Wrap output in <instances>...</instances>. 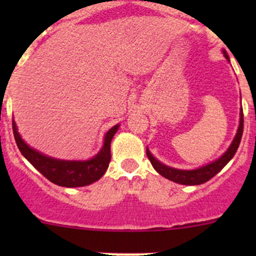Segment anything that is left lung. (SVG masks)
<instances>
[{
    "mask_svg": "<svg viewBox=\"0 0 256 256\" xmlns=\"http://www.w3.org/2000/svg\"><path fill=\"white\" fill-rule=\"evenodd\" d=\"M224 56L229 60V56L226 54V50H223ZM242 128H244V116H242V109L240 110V121H239V128L238 131H236V135L234 138L233 142H232L229 148L226 150L223 154V156L219 157L216 161L210 162V164H206V166L200 167L197 170H177L172 168V167L166 166V164H161L158 160L154 158L151 154V152L148 151V148H146V154L148 157L150 162L154 166V168L158 172L161 176L170 180H174V182L180 183V184H188V186H197L202 184V183L207 182V180H210L216 176L218 172H220L223 170V167L230 161L232 158L236 154V150H238L240 140H242Z\"/></svg>",
    "mask_w": 256,
    "mask_h": 256,
    "instance_id": "left-lung-1",
    "label": "left lung"
}]
</instances>
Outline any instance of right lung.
Segmentation results:
<instances>
[{"label": "right lung", "instance_id": "obj_1", "mask_svg": "<svg viewBox=\"0 0 256 256\" xmlns=\"http://www.w3.org/2000/svg\"><path fill=\"white\" fill-rule=\"evenodd\" d=\"M118 126L120 125H115L108 131L104 138V144L96 154V156L88 161H66V160L52 158V157L46 156L28 146L18 134L16 122L12 120L14 140H16L20 154L52 183L69 188L92 184L100 180L102 174L106 172L110 160H112L110 144H112Z\"/></svg>", "mask_w": 256, "mask_h": 256}]
</instances>
